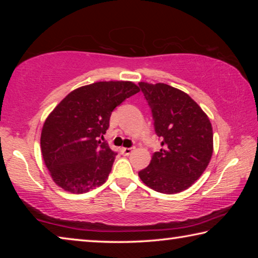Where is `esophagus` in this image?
I'll return each instance as SVG.
<instances>
[{
  "label": "esophagus",
  "instance_id": "1",
  "mask_svg": "<svg viewBox=\"0 0 258 258\" xmlns=\"http://www.w3.org/2000/svg\"><path fill=\"white\" fill-rule=\"evenodd\" d=\"M134 151V148H121V154L124 156H130Z\"/></svg>",
  "mask_w": 258,
  "mask_h": 258
}]
</instances>
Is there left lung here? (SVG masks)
I'll return each instance as SVG.
<instances>
[{"label": "left lung", "mask_w": 258, "mask_h": 258, "mask_svg": "<svg viewBox=\"0 0 258 258\" xmlns=\"http://www.w3.org/2000/svg\"><path fill=\"white\" fill-rule=\"evenodd\" d=\"M139 86L151 108L161 149L139 172L150 189L166 195L186 190L202 176L213 155V128L208 116L183 91L164 83Z\"/></svg>", "instance_id": "8db88e82"}]
</instances>
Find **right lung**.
Wrapping results in <instances>:
<instances>
[{
    "label": "right lung",
    "instance_id": "1",
    "mask_svg": "<svg viewBox=\"0 0 258 258\" xmlns=\"http://www.w3.org/2000/svg\"><path fill=\"white\" fill-rule=\"evenodd\" d=\"M140 91L132 82H97L72 91L44 121L41 151L52 180L72 194L107 181L116 152L101 142L113 109Z\"/></svg>",
    "mask_w": 258,
    "mask_h": 258
}]
</instances>
